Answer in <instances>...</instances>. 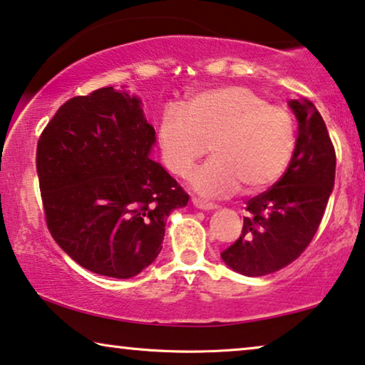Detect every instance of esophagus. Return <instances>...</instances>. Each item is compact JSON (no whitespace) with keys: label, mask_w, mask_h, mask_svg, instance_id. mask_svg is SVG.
Here are the masks:
<instances>
[{"label":"esophagus","mask_w":365,"mask_h":365,"mask_svg":"<svg viewBox=\"0 0 365 365\" xmlns=\"http://www.w3.org/2000/svg\"><path fill=\"white\" fill-rule=\"evenodd\" d=\"M193 205L200 210H215L217 208V205L212 203V202H205V200H200V198H192Z\"/></svg>","instance_id":"34e87169"}]
</instances>
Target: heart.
Wrapping results in <instances>:
<instances>
[{
  "mask_svg": "<svg viewBox=\"0 0 365 365\" xmlns=\"http://www.w3.org/2000/svg\"><path fill=\"white\" fill-rule=\"evenodd\" d=\"M158 143L167 168L185 177L193 163L213 157L192 175L200 193L218 197L238 185L255 192L278 180L294 150V117L240 86L202 91L158 119Z\"/></svg>",
  "mask_w": 365,
  "mask_h": 365,
  "instance_id": "b5f03b06",
  "label": "heart"
}]
</instances>
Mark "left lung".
I'll list each match as a JSON object with an SVG mask.
<instances>
[{
	"mask_svg": "<svg viewBox=\"0 0 365 365\" xmlns=\"http://www.w3.org/2000/svg\"><path fill=\"white\" fill-rule=\"evenodd\" d=\"M299 122L296 148L284 175L246 202L243 230L222 251L230 268L264 276L299 258L314 238L334 187L336 150L314 104L291 101Z\"/></svg>",
	"mask_w": 365,
	"mask_h": 365,
	"instance_id": "8db88e82",
	"label": "left lung"
}]
</instances>
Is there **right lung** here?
Returning a JSON list of instances; mask_svg holds the SVG:
<instances>
[{"mask_svg":"<svg viewBox=\"0 0 365 365\" xmlns=\"http://www.w3.org/2000/svg\"><path fill=\"white\" fill-rule=\"evenodd\" d=\"M140 101L102 87L64 102L36 148L46 225L92 273L127 279L162 250L168 213L188 193L153 162Z\"/></svg>","mask_w":365,"mask_h":365,"instance_id":"right-lung-1","label":"right lung"}]
</instances>
